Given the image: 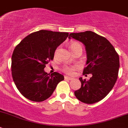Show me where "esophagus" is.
<instances>
[{
	"label": "esophagus",
	"instance_id": "obj_1",
	"mask_svg": "<svg viewBox=\"0 0 128 128\" xmlns=\"http://www.w3.org/2000/svg\"><path fill=\"white\" fill-rule=\"evenodd\" d=\"M64 78H65V79H68V80H72L73 79V78H70V77H69V76H66L64 77Z\"/></svg>",
	"mask_w": 128,
	"mask_h": 128
}]
</instances>
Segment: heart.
Here are the masks:
<instances>
[{
  "mask_svg": "<svg viewBox=\"0 0 128 128\" xmlns=\"http://www.w3.org/2000/svg\"><path fill=\"white\" fill-rule=\"evenodd\" d=\"M78 46H80V44L79 42H73L70 44V50H72V52L76 49V48ZM76 67L74 66H66L64 67V69H63V70H64L65 72L68 73V74H74V71L76 70Z\"/></svg>",
  "mask_w": 128,
  "mask_h": 128,
  "instance_id": "obj_1",
  "label": "heart"
}]
</instances>
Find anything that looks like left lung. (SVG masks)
I'll list each match as a JSON object with an SVG mask.
<instances>
[{
  "label": "left lung",
  "instance_id": "left-lung-1",
  "mask_svg": "<svg viewBox=\"0 0 128 128\" xmlns=\"http://www.w3.org/2000/svg\"><path fill=\"white\" fill-rule=\"evenodd\" d=\"M71 38L81 42L85 46L87 66L83 74L92 75L88 80L79 78L81 87L74 94L84 103L98 102L109 94L117 80L119 55L108 39L92 31L70 33L69 39Z\"/></svg>",
  "mask_w": 128,
  "mask_h": 128
}]
</instances>
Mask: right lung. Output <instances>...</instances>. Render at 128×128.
I'll return each instance as SVG.
<instances>
[{"label":"right lung","mask_w":128,"mask_h":128,"mask_svg":"<svg viewBox=\"0 0 128 128\" xmlns=\"http://www.w3.org/2000/svg\"><path fill=\"white\" fill-rule=\"evenodd\" d=\"M68 36V32L40 30L27 36L16 47L12 56V78L25 98L35 102L44 101L64 80L63 75L57 72L50 75L44 68Z\"/></svg>","instance_id":"1"}]
</instances>
